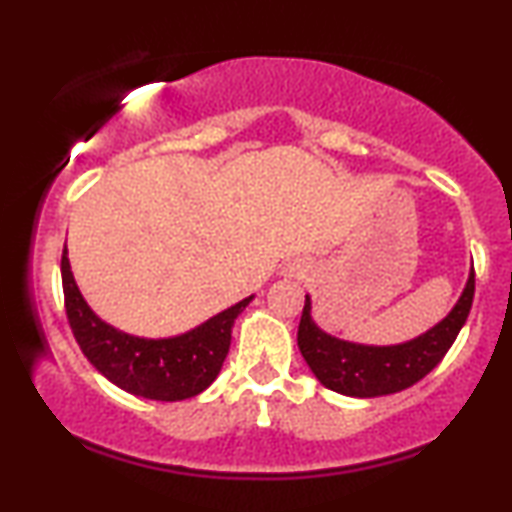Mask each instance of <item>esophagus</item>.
Here are the masks:
<instances>
[{
	"label": "esophagus",
	"instance_id": "esophagus-1",
	"mask_svg": "<svg viewBox=\"0 0 512 512\" xmlns=\"http://www.w3.org/2000/svg\"><path fill=\"white\" fill-rule=\"evenodd\" d=\"M308 273H311V264H308L304 257L292 259V262H287V264L283 266V276H285V278H297V280H301V278H306Z\"/></svg>",
	"mask_w": 512,
	"mask_h": 512
}]
</instances>
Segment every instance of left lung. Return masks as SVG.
I'll list each match as a JSON object with an SVG mask.
<instances>
[{"mask_svg": "<svg viewBox=\"0 0 512 512\" xmlns=\"http://www.w3.org/2000/svg\"><path fill=\"white\" fill-rule=\"evenodd\" d=\"M473 292L475 273L471 269L462 297L448 318L413 341L399 345H362L327 334L313 322L311 297H306L297 331L299 350L315 378L345 397L371 399L401 392L422 380L445 357L469 318Z\"/></svg>", "mask_w": 512, "mask_h": 512, "instance_id": "left-lung-1", "label": "left lung"}]
</instances>
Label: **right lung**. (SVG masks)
<instances>
[{
    "label": "right lung",
    "instance_id": "obj_1",
    "mask_svg": "<svg viewBox=\"0 0 512 512\" xmlns=\"http://www.w3.org/2000/svg\"><path fill=\"white\" fill-rule=\"evenodd\" d=\"M62 290L69 327L90 364L120 390L155 401L197 397L218 378L232 343L234 320L253 301V297L243 299L181 336L125 334L97 318L83 299L71 273L67 246L62 250Z\"/></svg>",
    "mask_w": 512,
    "mask_h": 512
}]
</instances>
